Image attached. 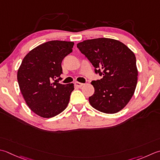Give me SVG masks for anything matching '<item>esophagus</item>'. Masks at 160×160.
<instances>
[{"instance_id": "obj_1", "label": "esophagus", "mask_w": 160, "mask_h": 160, "mask_svg": "<svg viewBox=\"0 0 160 160\" xmlns=\"http://www.w3.org/2000/svg\"><path fill=\"white\" fill-rule=\"evenodd\" d=\"M83 85H84L83 83L78 82H75V86L77 87H79V88H80V87H82Z\"/></svg>"}]
</instances>
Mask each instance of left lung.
Masks as SVG:
<instances>
[{
  "label": "left lung",
  "mask_w": 160,
  "mask_h": 160,
  "mask_svg": "<svg viewBox=\"0 0 160 160\" xmlns=\"http://www.w3.org/2000/svg\"><path fill=\"white\" fill-rule=\"evenodd\" d=\"M78 48L102 76L93 80L94 93L89 98L92 107L103 113L114 114L126 107L137 83L136 57L119 41L98 38L83 41Z\"/></svg>",
  "instance_id": "left-lung-1"
}]
</instances>
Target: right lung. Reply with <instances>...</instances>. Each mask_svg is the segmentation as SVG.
Wrapping results in <instances>:
<instances>
[{"label":"right lung","mask_w":160,"mask_h":160,"mask_svg":"<svg viewBox=\"0 0 160 160\" xmlns=\"http://www.w3.org/2000/svg\"><path fill=\"white\" fill-rule=\"evenodd\" d=\"M74 43L50 41L30 51L25 56L17 73L21 92L34 113L51 118L67 108L73 83L62 84V62L73 51Z\"/></svg>","instance_id":"add662e5"}]
</instances>
